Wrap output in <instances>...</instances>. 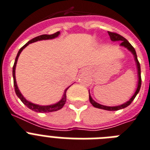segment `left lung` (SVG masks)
Instances as JSON below:
<instances>
[{
    "mask_svg": "<svg viewBox=\"0 0 150 150\" xmlns=\"http://www.w3.org/2000/svg\"><path fill=\"white\" fill-rule=\"evenodd\" d=\"M108 34H109V37H110V39L112 40V41H121V44H120V45L122 46V47H126L129 51L132 52V54H133L135 58V62L136 63V67H137V71H138V85H137V88H136V92H135L134 95L132 96V98H130L129 100L125 103L124 104H122L120 105H117V106H106V105H103L98 104V103H96V101H94L92 99V98L90 96L89 93V101L91 104L93 105L96 108H98V109H105V110H108V111H116V110H119V109H124V108H126L127 107L128 105H129L134 100V98H136V95L138 94L139 92V90H140V87H141V82H142V79H141V70H140V64L139 62L138 59H137V55H136V52L135 48L132 46V45L127 41V40L123 38L122 36H121L120 35L117 34V33H114V32H110V31H108ZM89 92V91H88Z\"/></svg>",
    "mask_w": 150,
    "mask_h": 150,
    "instance_id": "obj_1",
    "label": "left lung"
}]
</instances>
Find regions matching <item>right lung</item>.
Wrapping results in <instances>:
<instances>
[{
    "mask_svg": "<svg viewBox=\"0 0 150 150\" xmlns=\"http://www.w3.org/2000/svg\"><path fill=\"white\" fill-rule=\"evenodd\" d=\"M60 35V31H58V32L54 33V34H52V35H40V36H38V37L35 38H33L31 39V41H29L28 43H26L22 47H21V49L19 50V52H18V54L16 56L15 61H14V66H13V79H14V90H15L16 95L18 96V97L21 99V101L24 103L25 105H26L28 108H29L31 110L35 111V112H54V111H58L59 109H61L64 106V105L65 104V102H66V92L68 88L69 87H68L66 89L64 90V94H63L62 98L61 99L59 102H58L55 104L53 105H36L35 103H32L31 102H29L26 99V98H24V96H22V94L21 93L20 90L18 89V87L17 86V81H16V79H15V68H16V64H17V62H18V57L20 55L21 52H22L23 49H24V47H27V46L29 44L33 43V42H36L38 41H41V40H48V39H53V38H55L58 36V35Z\"/></svg>",
    "mask_w": 150,
    "mask_h": 150,
    "instance_id": "obj_1",
    "label": "right lung"
}]
</instances>
